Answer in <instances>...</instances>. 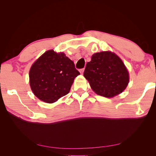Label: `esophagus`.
Instances as JSON below:
<instances>
[{
  "label": "esophagus",
  "instance_id": "34e87169",
  "mask_svg": "<svg viewBox=\"0 0 156 156\" xmlns=\"http://www.w3.org/2000/svg\"><path fill=\"white\" fill-rule=\"evenodd\" d=\"M84 71V69L83 68V69H80L79 72H80V73H81V74H83Z\"/></svg>",
  "mask_w": 156,
  "mask_h": 156
}]
</instances>
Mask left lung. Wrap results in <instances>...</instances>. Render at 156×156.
Segmentation results:
<instances>
[{
  "instance_id": "1",
  "label": "left lung",
  "mask_w": 156,
  "mask_h": 156,
  "mask_svg": "<svg viewBox=\"0 0 156 156\" xmlns=\"http://www.w3.org/2000/svg\"><path fill=\"white\" fill-rule=\"evenodd\" d=\"M83 75L92 90L105 98H113L121 94L129 82V72L123 61L110 51L92 55Z\"/></svg>"
}]
</instances>
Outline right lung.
<instances>
[{
    "instance_id": "1",
    "label": "right lung",
    "mask_w": 156,
    "mask_h": 156,
    "mask_svg": "<svg viewBox=\"0 0 156 156\" xmlns=\"http://www.w3.org/2000/svg\"><path fill=\"white\" fill-rule=\"evenodd\" d=\"M79 75L73 62L64 53L51 49L32 64L29 71L30 87L40 100L53 103L69 93Z\"/></svg>"
}]
</instances>
